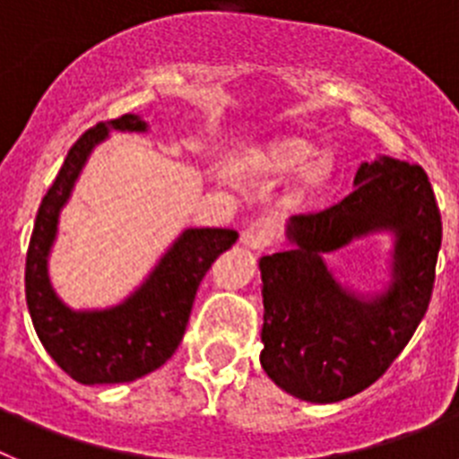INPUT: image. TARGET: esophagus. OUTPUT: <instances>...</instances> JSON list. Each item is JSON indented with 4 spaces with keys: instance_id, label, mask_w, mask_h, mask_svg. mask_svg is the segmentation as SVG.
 <instances>
[{
    "instance_id": "34e87169",
    "label": "esophagus",
    "mask_w": 459,
    "mask_h": 459,
    "mask_svg": "<svg viewBox=\"0 0 459 459\" xmlns=\"http://www.w3.org/2000/svg\"><path fill=\"white\" fill-rule=\"evenodd\" d=\"M275 230H278V227H275L273 218L269 216L255 218V221H250L248 225H246V230H243L241 243L253 250H262L273 243Z\"/></svg>"
}]
</instances>
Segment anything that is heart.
I'll list each match as a JSON object with an SVG mask.
<instances>
[{
	"label": "heart",
	"mask_w": 459,
	"mask_h": 459,
	"mask_svg": "<svg viewBox=\"0 0 459 459\" xmlns=\"http://www.w3.org/2000/svg\"><path fill=\"white\" fill-rule=\"evenodd\" d=\"M312 153V144L306 140H282L273 147V163L278 169H294L306 163ZM328 177V160H315L303 174V184L307 188L324 184Z\"/></svg>",
	"instance_id": "obj_1"
}]
</instances>
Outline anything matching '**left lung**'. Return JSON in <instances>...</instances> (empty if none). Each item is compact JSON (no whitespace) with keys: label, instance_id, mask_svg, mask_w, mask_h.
Wrapping results in <instances>:
<instances>
[{"label":"left lung","instance_id":"1","mask_svg":"<svg viewBox=\"0 0 459 459\" xmlns=\"http://www.w3.org/2000/svg\"><path fill=\"white\" fill-rule=\"evenodd\" d=\"M372 231L396 237L392 285L363 297L339 285L323 255ZM287 238L294 248L259 259V363L290 395L340 403L391 368L428 312L441 248L435 190L420 165L379 156L360 163L347 197L291 216Z\"/></svg>","mask_w":459,"mask_h":459}]
</instances>
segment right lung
<instances>
[{
  "label": "right lung",
  "instance_id": "obj_1",
  "mask_svg": "<svg viewBox=\"0 0 459 459\" xmlns=\"http://www.w3.org/2000/svg\"><path fill=\"white\" fill-rule=\"evenodd\" d=\"M109 131H147V121L124 115L96 124L68 149L56 179L36 213L24 266V294L36 335L48 354L80 384H124L160 368L184 340L202 278L238 234L221 227L186 230L140 290L108 310H71L48 278V257L56 237L59 211Z\"/></svg>",
  "mask_w": 459,
  "mask_h": 459
}]
</instances>
